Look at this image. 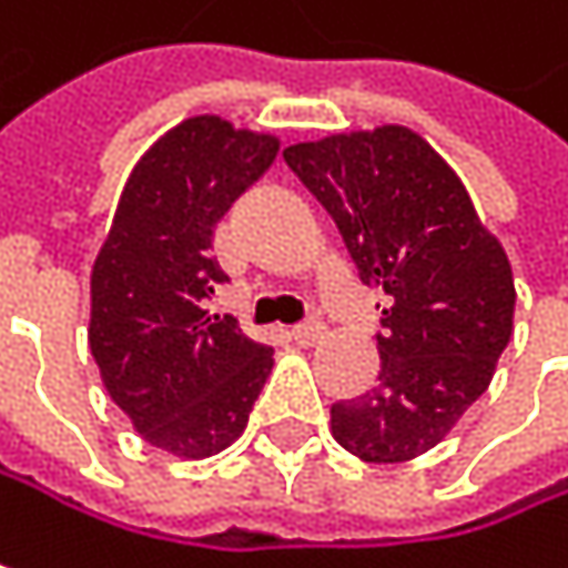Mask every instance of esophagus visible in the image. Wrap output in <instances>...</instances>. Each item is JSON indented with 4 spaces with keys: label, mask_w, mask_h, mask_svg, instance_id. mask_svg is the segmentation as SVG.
Returning a JSON list of instances; mask_svg holds the SVG:
<instances>
[{
    "label": "esophagus",
    "mask_w": 568,
    "mask_h": 568,
    "mask_svg": "<svg viewBox=\"0 0 568 568\" xmlns=\"http://www.w3.org/2000/svg\"><path fill=\"white\" fill-rule=\"evenodd\" d=\"M298 345H315L322 335H325V325L318 322V318H308V322H298V325H292V332H288Z\"/></svg>",
    "instance_id": "esophagus-1"
}]
</instances>
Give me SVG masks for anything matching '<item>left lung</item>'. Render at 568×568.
Masks as SVG:
<instances>
[{
  "label": "left lung",
  "instance_id": "obj_1",
  "mask_svg": "<svg viewBox=\"0 0 568 568\" xmlns=\"http://www.w3.org/2000/svg\"><path fill=\"white\" fill-rule=\"evenodd\" d=\"M388 302L378 382L332 404V437L368 464L414 460L487 392L513 335L510 260L467 186L414 131L385 124L283 151Z\"/></svg>",
  "mask_w": 568,
  "mask_h": 568
}]
</instances>
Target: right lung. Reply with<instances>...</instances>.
<instances>
[{
  "mask_svg": "<svg viewBox=\"0 0 568 568\" xmlns=\"http://www.w3.org/2000/svg\"><path fill=\"white\" fill-rule=\"evenodd\" d=\"M280 154L216 114L171 128L128 176L91 270L88 345L138 434L183 460L226 450L273 372V348L210 315L226 273L213 230Z\"/></svg>",
  "mask_w": 568,
  "mask_h": 568,
  "instance_id": "obj_1",
  "label": "right lung"
}]
</instances>
